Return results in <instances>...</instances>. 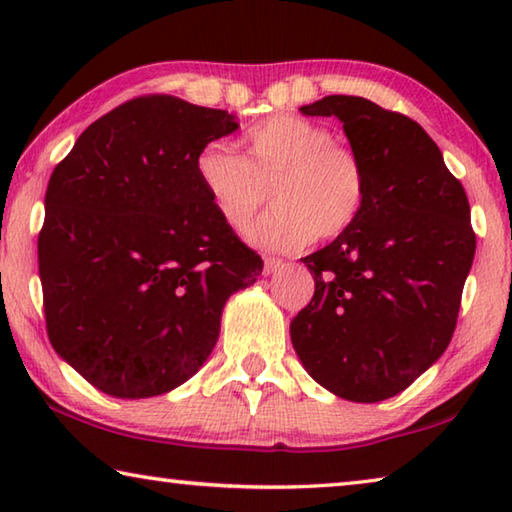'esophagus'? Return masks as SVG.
Returning <instances> with one entry per match:
<instances>
[{
	"instance_id": "esophagus-1",
	"label": "esophagus",
	"mask_w": 512,
	"mask_h": 512,
	"mask_svg": "<svg viewBox=\"0 0 512 512\" xmlns=\"http://www.w3.org/2000/svg\"><path fill=\"white\" fill-rule=\"evenodd\" d=\"M284 266H287V262H284V259H280V257H266L264 259V275H273L277 271H282Z\"/></svg>"
}]
</instances>
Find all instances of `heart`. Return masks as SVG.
Listing matches in <instances>:
<instances>
[{
  "mask_svg": "<svg viewBox=\"0 0 512 512\" xmlns=\"http://www.w3.org/2000/svg\"><path fill=\"white\" fill-rule=\"evenodd\" d=\"M244 158L221 142L196 155V176L214 212L241 230L266 203L273 207L248 228L255 246L293 250L316 237L336 239L361 219L368 171L357 149L336 142L327 126L298 115H275L244 135Z\"/></svg>",
  "mask_w": 512,
  "mask_h": 512,
  "instance_id": "heart-1",
  "label": "heart"
}]
</instances>
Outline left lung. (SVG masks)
<instances>
[{
	"instance_id": "8db88e82",
	"label": "left lung",
	"mask_w": 512,
	"mask_h": 512,
	"mask_svg": "<svg viewBox=\"0 0 512 512\" xmlns=\"http://www.w3.org/2000/svg\"><path fill=\"white\" fill-rule=\"evenodd\" d=\"M300 112L343 121L368 201L345 235L302 259L316 291L291 320L293 348L343 400H388L452 341L476 248L470 203L436 142L402 112L348 94Z\"/></svg>"
}]
</instances>
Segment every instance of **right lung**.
Masks as SVG:
<instances>
[{
	"instance_id": "right-lung-1",
	"label": "right lung",
	"mask_w": 512,
	"mask_h": 512,
	"mask_svg": "<svg viewBox=\"0 0 512 512\" xmlns=\"http://www.w3.org/2000/svg\"><path fill=\"white\" fill-rule=\"evenodd\" d=\"M237 128L228 110L146 94L85 128L51 173L47 334L99 391L140 400L183 384L210 357L225 300L262 273L196 176L203 146Z\"/></svg>"
}]
</instances>
